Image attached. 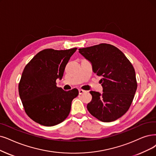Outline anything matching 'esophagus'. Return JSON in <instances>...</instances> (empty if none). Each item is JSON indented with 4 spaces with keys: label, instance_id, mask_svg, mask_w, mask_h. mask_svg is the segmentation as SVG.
I'll return each instance as SVG.
<instances>
[{
    "label": "esophagus",
    "instance_id": "obj_1",
    "mask_svg": "<svg viewBox=\"0 0 156 156\" xmlns=\"http://www.w3.org/2000/svg\"><path fill=\"white\" fill-rule=\"evenodd\" d=\"M85 92H86L85 90H79V93L80 95L83 94V93H85Z\"/></svg>",
    "mask_w": 156,
    "mask_h": 156
}]
</instances>
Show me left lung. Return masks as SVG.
I'll list each match as a JSON object with an SVG mask.
<instances>
[{
	"mask_svg": "<svg viewBox=\"0 0 156 156\" xmlns=\"http://www.w3.org/2000/svg\"><path fill=\"white\" fill-rule=\"evenodd\" d=\"M80 54L89 60L100 80L103 93L91 91V101L87 105L90 113L100 121L113 122L129 109L137 89L134 68L120 50L101 44L79 48Z\"/></svg>",
	"mask_w": 156,
	"mask_h": 156,
	"instance_id": "8db88e82",
	"label": "left lung"
}]
</instances>
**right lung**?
Wrapping results in <instances>:
<instances>
[{"label":"right lung","instance_id":"add662e5","mask_svg":"<svg viewBox=\"0 0 156 156\" xmlns=\"http://www.w3.org/2000/svg\"><path fill=\"white\" fill-rule=\"evenodd\" d=\"M77 49H44L24 68L18 84L19 95L26 114L40 125H58L70 113L72 101L79 91H64L56 86V79L63 77L67 63Z\"/></svg>","mask_w":156,"mask_h":156}]
</instances>
